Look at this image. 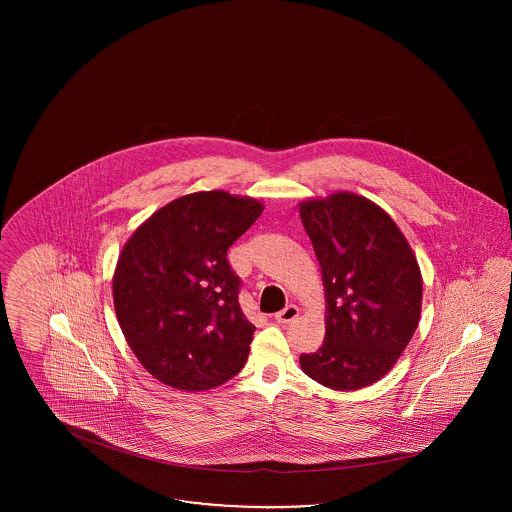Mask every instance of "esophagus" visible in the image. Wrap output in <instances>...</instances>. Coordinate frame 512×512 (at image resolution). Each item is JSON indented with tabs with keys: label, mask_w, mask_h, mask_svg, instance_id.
Wrapping results in <instances>:
<instances>
[{
	"label": "esophagus",
	"mask_w": 512,
	"mask_h": 512,
	"mask_svg": "<svg viewBox=\"0 0 512 512\" xmlns=\"http://www.w3.org/2000/svg\"><path fill=\"white\" fill-rule=\"evenodd\" d=\"M297 317H299V309L295 305H288L286 309H282L280 313L274 315L276 322H280V324H290Z\"/></svg>",
	"instance_id": "34e87169"
}]
</instances>
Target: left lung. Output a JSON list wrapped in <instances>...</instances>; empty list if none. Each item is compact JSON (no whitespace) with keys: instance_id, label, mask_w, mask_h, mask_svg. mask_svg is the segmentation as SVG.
<instances>
[{"instance_id":"1","label":"left lung","mask_w":512,"mask_h":512,"mask_svg":"<svg viewBox=\"0 0 512 512\" xmlns=\"http://www.w3.org/2000/svg\"><path fill=\"white\" fill-rule=\"evenodd\" d=\"M299 215L326 292V336L299 363L326 388H365L388 374L418 326L422 276L413 249L390 215L361 195L305 201Z\"/></svg>"}]
</instances>
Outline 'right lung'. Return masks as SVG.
Listing matches in <instances>:
<instances>
[{"instance_id": "right-lung-1", "label": "right lung", "mask_w": 512, "mask_h": 512, "mask_svg": "<svg viewBox=\"0 0 512 512\" xmlns=\"http://www.w3.org/2000/svg\"><path fill=\"white\" fill-rule=\"evenodd\" d=\"M263 205L226 192L184 195L153 213L122 249L113 299L122 334L149 374L211 390L244 368L255 326L226 253Z\"/></svg>"}]
</instances>
